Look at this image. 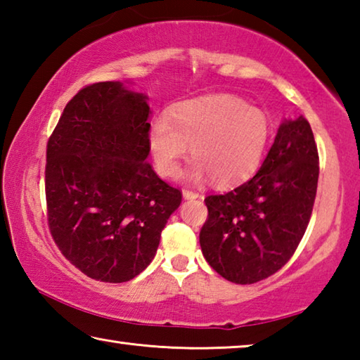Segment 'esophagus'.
Here are the masks:
<instances>
[{
    "instance_id": "esophagus-1",
    "label": "esophagus",
    "mask_w": 360,
    "mask_h": 360,
    "mask_svg": "<svg viewBox=\"0 0 360 360\" xmlns=\"http://www.w3.org/2000/svg\"><path fill=\"white\" fill-rule=\"evenodd\" d=\"M182 195H184V198H187V200H192V198H198L200 197L198 192L191 191V188H182Z\"/></svg>"
}]
</instances>
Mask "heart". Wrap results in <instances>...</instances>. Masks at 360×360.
Masks as SVG:
<instances>
[{
    "instance_id": "obj_1",
    "label": "heart",
    "mask_w": 360,
    "mask_h": 360,
    "mask_svg": "<svg viewBox=\"0 0 360 360\" xmlns=\"http://www.w3.org/2000/svg\"><path fill=\"white\" fill-rule=\"evenodd\" d=\"M270 122L262 109L235 95H212L173 108L149 129V149L157 172L176 178L192 146L188 178H212L217 186L248 179L264 155Z\"/></svg>"
}]
</instances>
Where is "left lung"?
<instances>
[{
  "instance_id": "8db88e82",
  "label": "left lung",
  "mask_w": 360,
  "mask_h": 360,
  "mask_svg": "<svg viewBox=\"0 0 360 360\" xmlns=\"http://www.w3.org/2000/svg\"><path fill=\"white\" fill-rule=\"evenodd\" d=\"M319 155L308 120H285L257 173L225 193L208 195L200 246L208 264L236 284H254L288 264L308 227Z\"/></svg>"
}]
</instances>
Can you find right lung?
Wrapping results in <instances>:
<instances>
[{"label":"right lung","mask_w":360,"mask_h":360,"mask_svg":"<svg viewBox=\"0 0 360 360\" xmlns=\"http://www.w3.org/2000/svg\"><path fill=\"white\" fill-rule=\"evenodd\" d=\"M149 105L117 81L85 85L65 106L46 150L49 230L84 275L138 276L157 252L182 193L149 155Z\"/></svg>","instance_id":"right-lung-1"}]
</instances>
